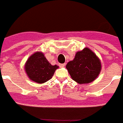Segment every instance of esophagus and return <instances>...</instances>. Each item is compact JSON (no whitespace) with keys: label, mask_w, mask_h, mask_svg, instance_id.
I'll return each instance as SVG.
<instances>
[{"label":"esophagus","mask_w":123,"mask_h":123,"mask_svg":"<svg viewBox=\"0 0 123 123\" xmlns=\"http://www.w3.org/2000/svg\"><path fill=\"white\" fill-rule=\"evenodd\" d=\"M65 65V63H59V66H60V68H63Z\"/></svg>","instance_id":"obj_1"}]
</instances>
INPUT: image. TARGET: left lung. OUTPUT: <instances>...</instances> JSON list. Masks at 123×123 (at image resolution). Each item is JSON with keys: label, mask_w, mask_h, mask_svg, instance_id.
Wrapping results in <instances>:
<instances>
[{"label": "left lung", "mask_w": 123, "mask_h": 123, "mask_svg": "<svg viewBox=\"0 0 123 123\" xmlns=\"http://www.w3.org/2000/svg\"><path fill=\"white\" fill-rule=\"evenodd\" d=\"M71 77L79 84L90 83L99 75L102 65L99 59L88 48L77 52L75 58L66 65Z\"/></svg>", "instance_id": "left-lung-1"}]
</instances>
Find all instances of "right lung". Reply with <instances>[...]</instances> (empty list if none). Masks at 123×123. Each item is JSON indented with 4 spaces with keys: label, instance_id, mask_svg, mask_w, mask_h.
Masks as SVG:
<instances>
[{
    "label": "right lung",
    "instance_id": "right-lung-1",
    "mask_svg": "<svg viewBox=\"0 0 123 123\" xmlns=\"http://www.w3.org/2000/svg\"><path fill=\"white\" fill-rule=\"evenodd\" d=\"M58 68L56 65H51L41 52L31 55L25 65V70L29 78L40 84L51 79Z\"/></svg>",
    "mask_w": 123,
    "mask_h": 123
}]
</instances>
